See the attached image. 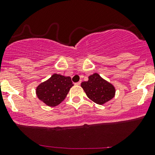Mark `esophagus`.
<instances>
[{
    "label": "esophagus",
    "instance_id": "1",
    "mask_svg": "<svg viewBox=\"0 0 155 155\" xmlns=\"http://www.w3.org/2000/svg\"><path fill=\"white\" fill-rule=\"evenodd\" d=\"M80 84H81V82H76V83H75V85H80Z\"/></svg>",
    "mask_w": 155,
    "mask_h": 155
}]
</instances>
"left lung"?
<instances>
[{"label": "left lung", "mask_w": 155, "mask_h": 155, "mask_svg": "<svg viewBox=\"0 0 155 155\" xmlns=\"http://www.w3.org/2000/svg\"><path fill=\"white\" fill-rule=\"evenodd\" d=\"M87 97L93 102L104 105L115 97V88L112 83L95 73L88 76V80L81 83Z\"/></svg>", "instance_id": "8db88e82"}]
</instances>
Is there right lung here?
<instances>
[{
    "label": "right lung",
    "mask_w": 155,
    "mask_h": 155,
    "mask_svg": "<svg viewBox=\"0 0 155 155\" xmlns=\"http://www.w3.org/2000/svg\"><path fill=\"white\" fill-rule=\"evenodd\" d=\"M73 85L70 76L54 73L37 87L36 94L41 102L48 107H54L65 99Z\"/></svg>",
    "instance_id": "add662e5"
}]
</instances>
